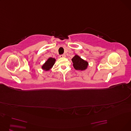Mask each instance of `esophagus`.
<instances>
[{
  "mask_svg": "<svg viewBox=\"0 0 131 131\" xmlns=\"http://www.w3.org/2000/svg\"><path fill=\"white\" fill-rule=\"evenodd\" d=\"M60 57H61V58H63V57H66V55H65V54H61V55H60V56H59Z\"/></svg>",
  "mask_w": 131,
  "mask_h": 131,
  "instance_id": "obj_1",
  "label": "esophagus"
}]
</instances>
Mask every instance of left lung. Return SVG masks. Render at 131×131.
<instances>
[{"mask_svg": "<svg viewBox=\"0 0 131 131\" xmlns=\"http://www.w3.org/2000/svg\"><path fill=\"white\" fill-rule=\"evenodd\" d=\"M73 63V66L77 70H84L88 67V62L82 59L78 55L75 56L72 59Z\"/></svg>", "mask_w": 131, "mask_h": 131, "instance_id": "obj_1", "label": "left lung"}]
</instances>
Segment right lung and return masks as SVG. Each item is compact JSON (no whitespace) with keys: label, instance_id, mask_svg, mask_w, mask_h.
Listing matches in <instances>:
<instances>
[{"label":"right lung","instance_id":"add662e5","mask_svg":"<svg viewBox=\"0 0 131 131\" xmlns=\"http://www.w3.org/2000/svg\"><path fill=\"white\" fill-rule=\"evenodd\" d=\"M55 61H56V59L54 58H49L47 61H46V63L44 64V65L42 66V68L45 71L49 70L54 65Z\"/></svg>","mask_w":131,"mask_h":131}]
</instances>
